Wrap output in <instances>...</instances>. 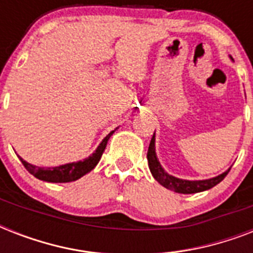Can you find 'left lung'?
<instances>
[{"instance_id": "8db88e82", "label": "left lung", "mask_w": 253, "mask_h": 253, "mask_svg": "<svg viewBox=\"0 0 253 253\" xmlns=\"http://www.w3.org/2000/svg\"><path fill=\"white\" fill-rule=\"evenodd\" d=\"M147 160H148V167L152 173V176L159 184L163 185L164 188L173 190L176 193H182V194H193V193H200L208 189H211L216 184H219L220 181L223 180L224 177L227 176L230 169L223 172L222 174L209 180H198V181H189V180H181L174 176H170L163 169L160 163L158 160L156 152H155V134L151 139L150 147H148V152H147Z\"/></svg>"}]
</instances>
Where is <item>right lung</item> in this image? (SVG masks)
<instances>
[{
    "mask_svg": "<svg viewBox=\"0 0 253 253\" xmlns=\"http://www.w3.org/2000/svg\"><path fill=\"white\" fill-rule=\"evenodd\" d=\"M114 131H111L110 134L106 135L105 139L101 142V144L97 147V150L89 158L83 160V162L69 163V164H64V166L60 167H52V168H41V167H35L33 164H29V163L25 162L22 158L19 159H21L22 164L25 166V168L33 176L39 178V180L47 181V182H71V181H76L80 177L85 176L86 173L90 172L91 169L98 164L99 159H101L103 151L106 148L107 140L110 139L111 135L114 134Z\"/></svg>",
    "mask_w": 253,
    "mask_h": 253,
    "instance_id": "add662e5",
    "label": "right lung"
}]
</instances>
